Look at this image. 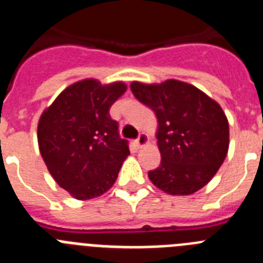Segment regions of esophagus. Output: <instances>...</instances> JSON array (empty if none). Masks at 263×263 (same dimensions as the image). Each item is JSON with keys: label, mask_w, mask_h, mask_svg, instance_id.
<instances>
[{"label": "esophagus", "mask_w": 263, "mask_h": 263, "mask_svg": "<svg viewBox=\"0 0 263 263\" xmlns=\"http://www.w3.org/2000/svg\"><path fill=\"white\" fill-rule=\"evenodd\" d=\"M147 141H148V137L146 136L145 133H142V134H139L138 138H137L134 142H136L137 147H142V146H145L146 143H147Z\"/></svg>", "instance_id": "1"}]
</instances>
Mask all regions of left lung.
<instances>
[{"label":"left lung","instance_id":"obj_1","mask_svg":"<svg viewBox=\"0 0 263 263\" xmlns=\"http://www.w3.org/2000/svg\"><path fill=\"white\" fill-rule=\"evenodd\" d=\"M138 101L158 118L160 164L148 171L153 184L170 195H191L210 182L224 162L229 125L221 106L183 81L132 83Z\"/></svg>","mask_w":263,"mask_h":263}]
</instances>
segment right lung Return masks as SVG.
<instances>
[{
    "label": "right lung",
    "instance_id": "1",
    "mask_svg": "<svg viewBox=\"0 0 263 263\" xmlns=\"http://www.w3.org/2000/svg\"><path fill=\"white\" fill-rule=\"evenodd\" d=\"M126 85L79 81L64 89L38 124L39 150L58 184L79 200L103 195L115 184L129 152L127 139L109 109Z\"/></svg>",
    "mask_w": 263,
    "mask_h": 263
}]
</instances>
